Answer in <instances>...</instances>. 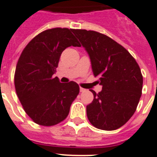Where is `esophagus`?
I'll return each mask as SVG.
<instances>
[{
	"label": "esophagus",
	"mask_w": 157,
	"mask_h": 157,
	"mask_svg": "<svg viewBox=\"0 0 157 157\" xmlns=\"http://www.w3.org/2000/svg\"><path fill=\"white\" fill-rule=\"evenodd\" d=\"M85 91H86V89L82 88V87H80V92L83 93V92H85Z\"/></svg>",
	"instance_id": "obj_1"
}]
</instances>
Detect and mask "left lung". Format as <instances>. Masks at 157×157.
I'll list each match as a JSON object with an SVG mask.
<instances>
[{"mask_svg": "<svg viewBox=\"0 0 157 157\" xmlns=\"http://www.w3.org/2000/svg\"><path fill=\"white\" fill-rule=\"evenodd\" d=\"M72 32L90 57L94 75L102 90H90L94 101L86 106L89 121L96 128L114 130L135 112L142 91L143 77L135 59L109 36L94 30Z\"/></svg>", "mask_w": 157, "mask_h": 157, "instance_id": "8db88e82", "label": "left lung"}]
</instances>
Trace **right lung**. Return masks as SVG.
I'll return each instance as SVG.
<instances>
[{
    "label": "right lung",
    "mask_w": 157,
    "mask_h": 157,
    "mask_svg": "<svg viewBox=\"0 0 157 157\" xmlns=\"http://www.w3.org/2000/svg\"><path fill=\"white\" fill-rule=\"evenodd\" d=\"M71 30H44L27 44L18 59L14 76L16 94L25 112L38 125L51 127L63 121L79 94L76 82L61 83L53 77L62 52L71 45L81 46Z\"/></svg>",
    "instance_id": "1"
}]
</instances>
